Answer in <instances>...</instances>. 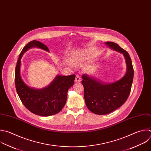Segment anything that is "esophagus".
Returning a JSON list of instances; mask_svg holds the SVG:
<instances>
[{
  "label": "esophagus",
  "mask_w": 151,
  "mask_h": 151,
  "mask_svg": "<svg viewBox=\"0 0 151 151\" xmlns=\"http://www.w3.org/2000/svg\"><path fill=\"white\" fill-rule=\"evenodd\" d=\"M75 82H80L81 81V78L79 75H76V78H75Z\"/></svg>",
  "instance_id": "34e87169"
}]
</instances>
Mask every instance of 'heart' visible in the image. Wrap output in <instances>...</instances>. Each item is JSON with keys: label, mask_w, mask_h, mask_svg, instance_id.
<instances>
[{"label": "heart", "mask_w": 151, "mask_h": 151, "mask_svg": "<svg viewBox=\"0 0 151 151\" xmlns=\"http://www.w3.org/2000/svg\"><path fill=\"white\" fill-rule=\"evenodd\" d=\"M95 53L94 49L88 48L75 53L69 58V62L75 66L81 65L82 63L88 61Z\"/></svg>", "instance_id": "b5f03b06"}]
</instances>
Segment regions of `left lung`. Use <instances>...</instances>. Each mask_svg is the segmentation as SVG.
Wrapping results in <instances>:
<instances>
[{
	"label": "left lung",
	"mask_w": 151,
	"mask_h": 151,
	"mask_svg": "<svg viewBox=\"0 0 151 151\" xmlns=\"http://www.w3.org/2000/svg\"><path fill=\"white\" fill-rule=\"evenodd\" d=\"M106 44L122 53L124 57L127 71L120 80L113 83L100 82L86 74L82 75L84 98L87 108L94 114H107L122 106L130 93L134 70L129 53L117 44L107 41Z\"/></svg>",
	"instance_id": "obj_1"
}]
</instances>
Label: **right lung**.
I'll list each match as a JSON object with an SVG mask.
<instances>
[{
  "label": "right lung",
  "instance_id": "add662e5",
  "mask_svg": "<svg viewBox=\"0 0 151 151\" xmlns=\"http://www.w3.org/2000/svg\"><path fill=\"white\" fill-rule=\"evenodd\" d=\"M34 47L49 52L45 45L36 40L29 42L23 48L15 68V82L17 92L22 104L31 113L45 117L54 115L59 113L65 106L68 89L73 85L75 75H57L51 83L42 89L29 87L21 76V59L25 52Z\"/></svg>",
  "mask_w": 151,
  "mask_h": 151
}]
</instances>
